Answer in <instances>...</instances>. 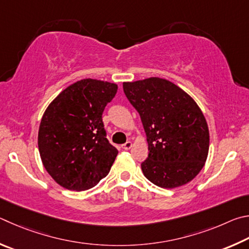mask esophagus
Instances as JSON below:
<instances>
[{
  "label": "esophagus",
  "instance_id": "1",
  "mask_svg": "<svg viewBox=\"0 0 249 249\" xmlns=\"http://www.w3.org/2000/svg\"><path fill=\"white\" fill-rule=\"evenodd\" d=\"M121 146H122V149H124V150H130L132 147V142L127 141L124 143V144H122Z\"/></svg>",
  "mask_w": 249,
  "mask_h": 249
}]
</instances>
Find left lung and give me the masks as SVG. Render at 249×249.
I'll return each instance as SVG.
<instances>
[{"mask_svg": "<svg viewBox=\"0 0 249 249\" xmlns=\"http://www.w3.org/2000/svg\"><path fill=\"white\" fill-rule=\"evenodd\" d=\"M146 134L149 156L141 164L154 185L173 189L188 184L203 168L210 136L201 109L189 94L160 77L124 82Z\"/></svg>", "mask_w": 249, "mask_h": 249, "instance_id": "obj_1", "label": "left lung"}]
</instances>
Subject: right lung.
<instances>
[{
	"mask_svg": "<svg viewBox=\"0 0 249 249\" xmlns=\"http://www.w3.org/2000/svg\"><path fill=\"white\" fill-rule=\"evenodd\" d=\"M117 89L115 83L84 78L47 107L38 131L39 154L48 174L63 188H93L110 171L118 150L107 140L102 116Z\"/></svg>",
	"mask_w": 249,
	"mask_h": 249,
	"instance_id": "right-lung-1",
	"label": "right lung"
}]
</instances>
